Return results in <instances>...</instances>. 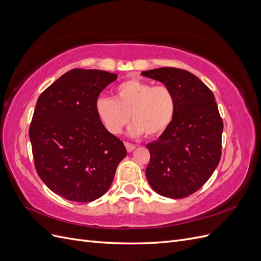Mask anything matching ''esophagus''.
<instances>
[{
    "mask_svg": "<svg viewBox=\"0 0 261 261\" xmlns=\"http://www.w3.org/2000/svg\"><path fill=\"white\" fill-rule=\"evenodd\" d=\"M125 147H126V150H127L128 152H132L133 150H135V148H136L135 145H133L130 143H125Z\"/></svg>",
    "mask_w": 261,
    "mask_h": 261,
    "instance_id": "34e87169",
    "label": "esophagus"
}]
</instances>
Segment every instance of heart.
I'll return each mask as SVG.
<instances>
[{
  "label": "heart",
  "mask_w": 261,
  "mask_h": 261,
  "mask_svg": "<svg viewBox=\"0 0 261 261\" xmlns=\"http://www.w3.org/2000/svg\"><path fill=\"white\" fill-rule=\"evenodd\" d=\"M175 110V96L168 86H152L137 78L118 84L114 99L101 97L96 102L98 117L113 135L123 130L130 116L132 135L159 136L172 123Z\"/></svg>",
  "instance_id": "1"
}]
</instances>
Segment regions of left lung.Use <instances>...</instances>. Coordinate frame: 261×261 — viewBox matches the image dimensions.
<instances>
[{"label":"left lung","mask_w":261,"mask_h":261,"mask_svg":"<svg viewBox=\"0 0 261 261\" xmlns=\"http://www.w3.org/2000/svg\"><path fill=\"white\" fill-rule=\"evenodd\" d=\"M141 75L168 86L176 100L172 123L146 146L150 152L147 179L159 195L184 198L206 183L221 159L223 122L215 96L185 69L161 67Z\"/></svg>","instance_id":"1"}]
</instances>
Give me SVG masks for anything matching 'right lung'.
I'll use <instances>...</instances> for the list:
<instances>
[{
  "instance_id": "right-lung-1",
  "label": "right lung",
  "mask_w": 261,
  "mask_h": 261,
  "mask_svg": "<svg viewBox=\"0 0 261 261\" xmlns=\"http://www.w3.org/2000/svg\"><path fill=\"white\" fill-rule=\"evenodd\" d=\"M116 77L106 70L74 68L38 98L29 127L36 171L67 200L89 202L105 195L127 153L96 111L100 92Z\"/></svg>"
}]
</instances>
